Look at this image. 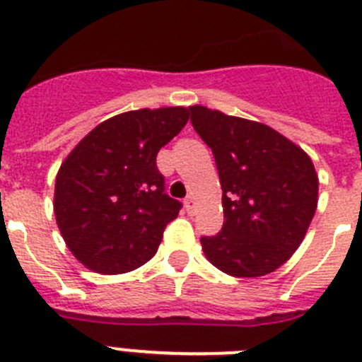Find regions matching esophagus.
Listing matches in <instances>:
<instances>
[{"label": "esophagus", "mask_w": 362, "mask_h": 362, "mask_svg": "<svg viewBox=\"0 0 362 362\" xmlns=\"http://www.w3.org/2000/svg\"><path fill=\"white\" fill-rule=\"evenodd\" d=\"M185 209H187L188 214H194V197L188 196L187 199H185Z\"/></svg>", "instance_id": "34e87169"}]
</instances>
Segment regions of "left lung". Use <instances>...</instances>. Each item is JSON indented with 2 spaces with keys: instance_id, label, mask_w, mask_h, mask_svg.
Instances as JSON below:
<instances>
[{
  "instance_id": "8db88e82",
  "label": "left lung",
  "mask_w": 362,
  "mask_h": 362,
  "mask_svg": "<svg viewBox=\"0 0 362 362\" xmlns=\"http://www.w3.org/2000/svg\"><path fill=\"white\" fill-rule=\"evenodd\" d=\"M188 110L223 188V228L201 238L204 255L228 276H267L292 257L317 209L312 159L267 124L199 105Z\"/></svg>"
}]
</instances>
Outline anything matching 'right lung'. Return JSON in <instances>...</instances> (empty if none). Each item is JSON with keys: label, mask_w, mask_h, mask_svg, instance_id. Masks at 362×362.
Instances as JSON below:
<instances>
[{"label": "right lung", "mask_w": 362, "mask_h": 362, "mask_svg": "<svg viewBox=\"0 0 362 362\" xmlns=\"http://www.w3.org/2000/svg\"><path fill=\"white\" fill-rule=\"evenodd\" d=\"M188 121L183 107L123 112L98 124L56 177L54 214L76 259L98 274H124L158 252L181 201L165 192L158 152Z\"/></svg>", "instance_id": "right-lung-1"}]
</instances>
